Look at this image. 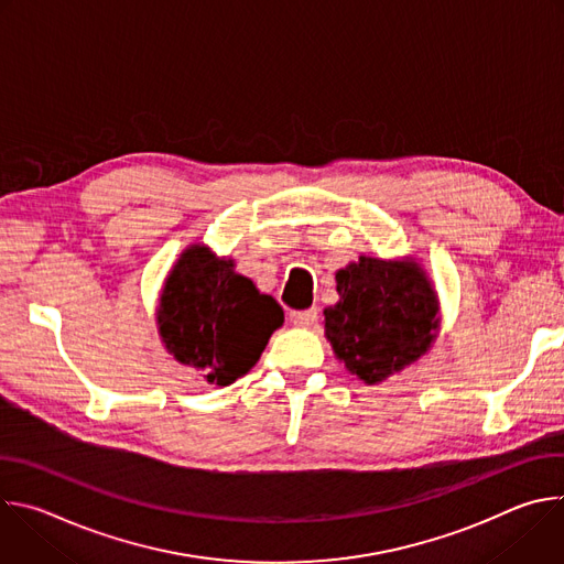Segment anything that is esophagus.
Masks as SVG:
<instances>
[{"mask_svg":"<svg viewBox=\"0 0 564 564\" xmlns=\"http://www.w3.org/2000/svg\"><path fill=\"white\" fill-rule=\"evenodd\" d=\"M316 316H318V310H316V307L290 312V321H292L294 326H299V328H310V326L314 324V321H316Z\"/></svg>","mask_w":564,"mask_h":564,"instance_id":"34e87169","label":"esophagus"}]
</instances>
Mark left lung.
I'll use <instances>...</instances> for the list:
<instances>
[{
  "label": "left lung",
  "mask_w": 564,
  "mask_h": 564,
  "mask_svg": "<svg viewBox=\"0 0 564 564\" xmlns=\"http://www.w3.org/2000/svg\"><path fill=\"white\" fill-rule=\"evenodd\" d=\"M335 279L339 301L324 310L326 337L350 375L372 386L431 350L440 303L420 263L359 257Z\"/></svg>",
  "instance_id": "left-lung-1"
}]
</instances>
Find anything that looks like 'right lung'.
<instances>
[{"mask_svg":"<svg viewBox=\"0 0 564 564\" xmlns=\"http://www.w3.org/2000/svg\"><path fill=\"white\" fill-rule=\"evenodd\" d=\"M158 333L170 355L229 386L252 370L272 333L283 326V310L257 285L234 272L205 246H189L172 268L155 310Z\"/></svg>","mask_w":564,"mask_h":564,"instance_id":"1","label":"right lung"}]
</instances>
